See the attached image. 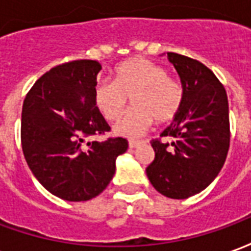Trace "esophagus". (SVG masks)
Here are the masks:
<instances>
[{
    "instance_id": "1",
    "label": "esophagus",
    "mask_w": 251,
    "mask_h": 251,
    "mask_svg": "<svg viewBox=\"0 0 251 251\" xmlns=\"http://www.w3.org/2000/svg\"><path fill=\"white\" fill-rule=\"evenodd\" d=\"M141 141H136V140H130L129 141V148H137L138 145H141Z\"/></svg>"
}]
</instances>
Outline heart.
<instances>
[{
	"mask_svg": "<svg viewBox=\"0 0 251 251\" xmlns=\"http://www.w3.org/2000/svg\"><path fill=\"white\" fill-rule=\"evenodd\" d=\"M127 98H131L133 107L117 122L114 131L124 137H138L151 127L153 120L168 124L177 117L184 102V88L163 67L134 57L115 68L114 82L100 79L94 87V103L106 121L120 118Z\"/></svg>",
	"mask_w": 251,
	"mask_h": 251,
	"instance_id": "obj_1",
	"label": "heart"
}]
</instances>
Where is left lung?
I'll return each mask as SVG.
<instances>
[{
	"instance_id": "1",
	"label": "left lung",
	"mask_w": 251,
	"mask_h": 251,
	"mask_svg": "<svg viewBox=\"0 0 251 251\" xmlns=\"http://www.w3.org/2000/svg\"><path fill=\"white\" fill-rule=\"evenodd\" d=\"M184 88V102L174 122L160 134L174 142L152 140L154 160L147 168L149 181L171 199H187L214 181L230 147L226 90L208 67L168 52Z\"/></svg>"
}]
</instances>
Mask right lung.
Instances as JSON below:
<instances>
[{
	"label": "right lung",
	"mask_w": 251,
	"mask_h": 251,
	"mask_svg": "<svg viewBox=\"0 0 251 251\" xmlns=\"http://www.w3.org/2000/svg\"><path fill=\"white\" fill-rule=\"evenodd\" d=\"M100 68L97 60L59 64L36 80L23 103L26 164L44 188L68 201L98 196L114 176L115 158L127 151L122 137L84 142L110 131L94 103Z\"/></svg>",
	"instance_id": "obj_1"
}]
</instances>
